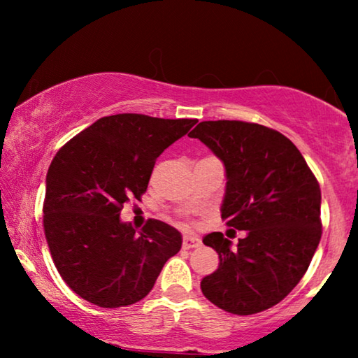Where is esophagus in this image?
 Instances as JSON below:
<instances>
[{
	"instance_id": "34e87169",
	"label": "esophagus",
	"mask_w": 358,
	"mask_h": 358,
	"mask_svg": "<svg viewBox=\"0 0 358 358\" xmlns=\"http://www.w3.org/2000/svg\"><path fill=\"white\" fill-rule=\"evenodd\" d=\"M200 246V239L194 234H185L182 239V248L184 249H192V248H199Z\"/></svg>"
}]
</instances>
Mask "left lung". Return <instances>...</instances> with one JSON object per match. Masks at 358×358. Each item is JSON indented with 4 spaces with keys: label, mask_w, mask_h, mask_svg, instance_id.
<instances>
[{
    "label": "left lung",
    "mask_w": 358,
    "mask_h": 358,
    "mask_svg": "<svg viewBox=\"0 0 358 358\" xmlns=\"http://www.w3.org/2000/svg\"><path fill=\"white\" fill-rule=\"evenodd\" d=\"M222 161V218L246 236H203L218 268L203 277L207 300L246 316L282 301L301 280L321 239V189L300 150L280 131L239 120L200 122L189 134Z\"/></svg>",
    "instance_id": "1"
}]
</instances>
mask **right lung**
I'll list each match as a JSON object with an SVG mask.
<instances>
[{
  "instance_id": "obj_1",
  "label": "right lung",
  "mask_w": 358,
  "mask_h": 358,
  "mask_svg": "<svg viewBox=\"0 0 358 358\" xmlns=\"http://www.w3.org/2000/svg\"><path fill=\"white\" fill-rule=\"evenodd\" d=\"M195 124L102 117L55 155L45 179L43 229L57 271L76 295L101 308L134 305L179 252L178 229L148 220L136 231L120 212L146 192L156 158Z\"/></svg>"
}]
</instances>
